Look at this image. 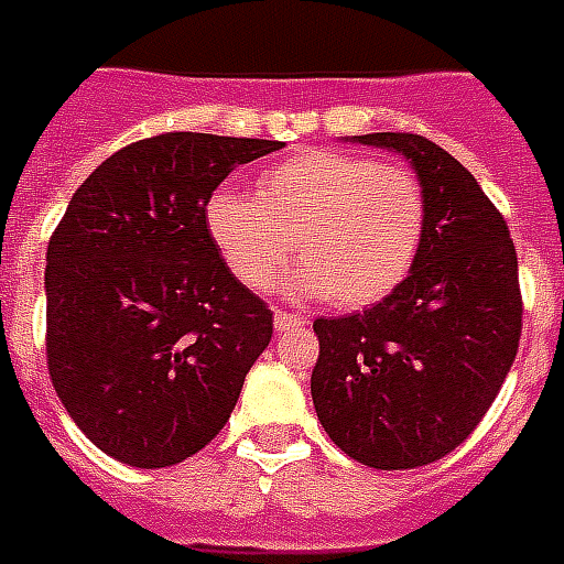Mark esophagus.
Instances as JSON below:
<instances>
[{"mask_svg": "<svg viewBox=\"0 0 564 564\" xmlns=\"http://www.w3.org/2000/svg\"><path fill=\"white\" fill-rule=\"evenodd\" d=\"M306 322H303L301 315L294 313H282V310H275L273 315V327L279 330V334H285V330H297V327H303Z\"/></svg>", "mask_w": 564, "mask_h": 564, "instance_id": "obj_1", "label": "esophagus"}]
</instances>
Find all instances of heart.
<instances>
[{
  "label": "heart",
  "instance_id": "1",
  "mask_svg": "<svg viewBox=\"0 0 564 564\" xmlns=\"http://www.w3.org/2000/svg\"><path fill=\"white\" fill-rule=\"evenodd\" d=\"M206 234L249 289L282 282L291 297H327L365 310L389 297L416 263L425 234V191L394 163L310 148L258 175L254 197L218 187L203 206Z\"/></svg>",
  "mask_w": 564,
  "mask_h": 564
}]
</instances>
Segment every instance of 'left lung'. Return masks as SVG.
<instances>
[{
    "mask_svg": "<svg viewBox=\"0 0 564 564\" xmlns=\"http://www.w3.org/2000/svg\"><path fill=\"white\" fill-rule=\"evenodd\" d=\"M413 166L425 191L416 263L365 313L315 318L310 391L355 462L406 470L453 453L492 406L522 334L517 249L501 212L453 154L413 133L352 135Z\"/></svg>",
    "mask_w": 564,
    "mask_h": 564,
    "instance_id": "1",
    "label": "left lung"
}]
</instances>
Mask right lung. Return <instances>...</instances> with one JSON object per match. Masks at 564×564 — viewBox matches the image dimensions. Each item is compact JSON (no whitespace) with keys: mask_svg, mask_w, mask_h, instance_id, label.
Returning <instances> with one entry per match:
<instances>
[{"mask_svg":"<svg viewBox=\"0 0 564 564\" xmlns=\"http://www.w3.org/2000/svg\"><path fill=\"white\" fill-rule=\"evenodd\" d=\"M282 142L163 133L84 178L47 242V370L87 441L170 467L225 429L273 313L221 261L203 206Z\"/></svg>","mask_w":564,"mask_h":564,"instance_id":"right-lung-1","label":"right lung"}]
</instances>
